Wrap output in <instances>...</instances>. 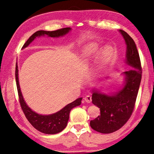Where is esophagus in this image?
<instances>
[{"mask_svg":"<svg viewBox=\"0 0 154 154\" xmlns=\"http://www.w3.org/2000/svg\"><path fill=\"white\" fill-rule=\"evenodd\" d=\"M84 100L87 103H90L92 102V96L90 95H88L84 98Z\"/></svg>","mask_w":154,"mask_h":154,"instance_id":"obj_1","label":"esophagus"}]
</instances>
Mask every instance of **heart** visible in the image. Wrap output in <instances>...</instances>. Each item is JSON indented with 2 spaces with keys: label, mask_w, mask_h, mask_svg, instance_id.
Segmentation results:
<instances>
[{
  "label": "heart",
  "mask_w": 154,
  "mask_h": 154,
  "mask_svg": "<svg viewBox=\"0 0 154 154\" xmlns=\"http://www.w3.org/2000/svg\"><path fill=\"white\" fill-rule=\"evenodd\" d=\"M100 48L97 43H92L85 45L82 51V56L85 64H88L93 57L96 56L99 53ZM111 54V49L109 47H106L103 49L100 58V65L98 70H100L101 68L109 60Z\"/></svg>",
  "instance_id": "1"
}]
</instances>
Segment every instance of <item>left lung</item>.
I'll list each match as a JSON object with an SVG mask.
<instances>
[{"label": "left lung", "instance_id": "obj_1", "mask_svg": "<svg viewBox=\"0 0 154 154\" xmlns=\"http://www.w3.org/2000/svg\"><path fill=\"white\" fill-rule=\"evenodd\" d=\"M126 45L125 62L133 68L122 72L124 80L117 92L106 94L94 88L92 103L100 110V116L90 121V126L100 133L113 132L124 126L131 116L139 92L142 70L136 44L128 34L119 30Z\"/></svg>", "mask_w": 154, "mask_h": 154}]
</instances>
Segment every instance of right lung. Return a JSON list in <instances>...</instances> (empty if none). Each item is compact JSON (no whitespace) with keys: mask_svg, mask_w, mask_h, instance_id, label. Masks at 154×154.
I'll list each match as a JSON object with an SVG mask.
<instances>
[{"mask_svg":"<svg viewBox=\"0 0 154 154\" xmlns=\"http://www.w3.org/2000/svg\"><path fill=\"white\" fill-rule=\"evenodd\" d=\"M71 30V28H64L62 29L54 30V31H45L38 30L28 38V41L23 45L22 49H24L28 47L36 37H40L41 36H48L49 37L58 38L60 36L66 35ZM15 80L19 96L20 103L22 107L23 112L24 113L26 118L29 121L32 126L38 131L45 134H54L61 132L66 128L68 121L69 119V114L71 109L75 106H79L82 103L83 98H79L73 102L68 104L61 110L57 111L56 113L49 115H41L36 113L32 110L26 103L24 97L21 92L20 86L19 83V77H18V66L16 64L15 67Z\"/></svg>","mask_w":154,"mask_h":154,"instance_id":"add662e5","label":"right lung"}]
</instances>
